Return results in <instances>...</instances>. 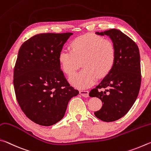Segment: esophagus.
Here are the masks:
<instances>
[{
  "mask_svg": "<svg viewBox=\"0 0 151 151\" xmlns=\"http://www.w3.org/2000/svg\"><path fill=\"white\" fill-rule=\"evenodd\" d=\"M80 93L81 96H82L84 97H89V91L86 90H80Z\"/></svg>",
  "mask_w": 151,
  "mask_h": 151,
  "instance_id": "1",
  "label": "esophagus"
}]
</instances>
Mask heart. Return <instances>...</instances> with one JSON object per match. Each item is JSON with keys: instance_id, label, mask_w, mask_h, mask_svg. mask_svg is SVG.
<instances>
[{"instance_id": "1", "label": "heart", "mask_w": 151, "mask_h": 151, "mask_svg": "<svg viewBox=\"0 0 151 151\" xmlns=\"http://www.w3.org/2000/svg\"><path fill=\"white\" fill-rule=\"evenodd\" d=\"M71 49L63 48L58 60L65 73L71 76L80 67L83 68L70 78V83L78 88H86L96 82L97 78L106 76L115 61V47L109 39L93 34H86L74 39Z\"/></svg>"}]
</instances>
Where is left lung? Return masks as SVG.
Wrapping results in <instances>:
<instances>
[{"instance_id": "1", "label": "left lung", "mask_w": 151, "mask_h": 151, "mask_svg": "<svg viewBox=\"0 0 151 151\" xmlns=\"http://www.w3.org/2000/svg\"><path fill=\"white\" fill-rule=\"evenodd\" d=\"M96 34L109 36L115 47L116 56L111 70L91 89L89 96L102 101L101 109L94 113L96 117L111 122L127 113L139 95L141 82L139 50L133 40L117 29Z\"/></svg>"}]
</instances>
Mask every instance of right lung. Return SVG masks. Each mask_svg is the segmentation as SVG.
<instances>
[{
	"label": "right lung",
	"instance_id": "right-lung-1",
	"mask_svg": "<svg viewBox=\"0 0 151 151\" xmlns=\"http://www.w3.org/2000/svg\"><path fill=\"white\" fill-rule=\"evenodd\" d=\"M72 34H37L18 51L13 80L16 97L26 117L38 125L50 126L60 121L68 102L79 93L68 82L58 60Z\"/></svg>",
	"mask_w": 151,
	"mask_h": 151
}]
</instances>
